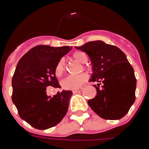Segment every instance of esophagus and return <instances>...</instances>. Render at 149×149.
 I'll use <instances>...</instances> for the list:
<instances>
[{"instance_id":"obj_1","label":"esophagus","mask_w":149,"mask_h":149,"mask_svg":"<svg viewBox=\"0 0 149 149\" xmlns=\"http://www.w3.org/2000/svg\"><path fill=\"white\" fill-rule=\"evenodd\" d=\"M83 90V88H78V89H74L73 91H72V93L74 94V93H80V92H81V91Z\"/></svg>"}]
</instances>
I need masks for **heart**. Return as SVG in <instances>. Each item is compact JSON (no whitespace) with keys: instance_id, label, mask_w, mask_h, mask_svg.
Returning <instances> with one entry per match:
<instances>
[{"instance_id":"1","label":"heart","mask_w":149,"mask_h":149,"mask_svg":"<svg viewBox=\"0 0 149 149\" xmlns=\"http://www.w3.org/2000/svg\"><path fill=\"white\" fill-rule=\"evenodd\" d=\"M72 57L79 63L85 64L87 62L88 57L86 54L83 51H75L72 54ZM65 61L63 59H61L56 63L55 67V74L56 76L63 75V74L65 72ZM88 79V75L86 73H81L78 75H69L63 80L61 84L63 89H76L82 86L84 82H86Z\"/></svg>"}]
</instances>
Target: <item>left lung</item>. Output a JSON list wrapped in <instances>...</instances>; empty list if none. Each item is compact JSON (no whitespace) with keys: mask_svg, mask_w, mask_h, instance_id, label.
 <instances>
[{"mask_svg":"<svg viewBox=\"0 0 149 149\" xmlns=\"http://www.w3.org/2000/svg\"><path fill=\"white\" fill-rule=\"evenodd\" d=\"M75 48L89 56L93 69L90 81L98 83L94 85L97 95L88 104L102 119H122L135 101L136 86L134 68L126 55L116 46L100 40Z\"/></svg>","mask_w":149,"mask_h":149,"instance_id":"8db88e82","label":"left lung"}]
</instances>
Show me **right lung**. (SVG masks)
<instances>
[{
    "label": "right lung",
    "mask_w": 149,
    "mask_h": 149,
    "mask_svg": "<svg viewBox=\"0 0 149 149\" xmlns=\"http://www.w3.org/2000/svg\"><path fill=\"white\" fill-rule=\"evenodd\" d=\"M72 47L37 45L18 61L12 79V100L19 116L39 130L56 125L67 113L72 92L63 90L51 98L46 87L59 88L56 63Z\"/></svg>",
    "instance_id": "1"
}]
</instances>
